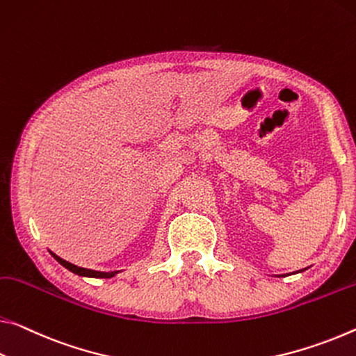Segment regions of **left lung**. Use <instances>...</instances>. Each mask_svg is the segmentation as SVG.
I'll list each match as a JSON object with an SVG mask.
<instances>
[{"label":"left lung","mask_w":356,"mask_h":356,"mask_svg":"<svg viewBox=\"0 0 356 356\" xmlns=\"http://www.w3.org/2000/svg\"><path fill=\"white\" fill-rule=\"evenodd\" d=\"M301 270H302V269H301ZM301 270H298V273H301Z\"/></svg>","instance_id":"left-lung-1"}]
</instances>
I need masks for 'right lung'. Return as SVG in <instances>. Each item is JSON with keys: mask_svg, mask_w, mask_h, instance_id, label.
<instances>
[{"mask_svg": "<svg viewBox=\"0 0 356 356\" xmlns=\"http://www.w3.org/2000/svg\"><path fill=\"white\" fill-rule=\"evenodd\" d=\"M50 252V250H49ZM50 255H52L56 261H58L61 266H65L67 270H71V273H74L77 275H82V277H95V279H111L114 277L115 274L120 273V270H114V273H101V270H93V269H87V268H79L76 264H72L70 261H66V259L60 258L58 255H55L54 252H50Z\"/></svg>", "mask_w": 356, "mask_h": 356, "instance_id": "obj_1", "label": "right lung"}]
</instances>
